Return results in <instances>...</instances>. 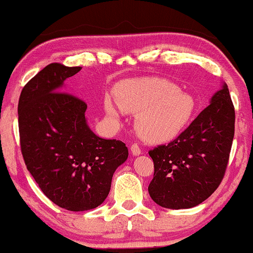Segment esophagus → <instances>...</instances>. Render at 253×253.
<instances>
[{"mask_svg": "<svg viewBox=\"0 0 253 253\" xmlns=\"http://www.w3.org/2000/svg\"><path fill=\"white\" fill-rule=\"evenodd\" d=\"M130 149H131V153H132L133 156H138V155H140V154H141L140 147H139V145L135 144V142H134V144L131 145Z\"/></svg>", "mask_w": 253, "mask_h": 253, "instance_id": "34e87169", "label": "esophagus"}]
</instances>
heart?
<instances>
[{
  "label": "heart",
  "instance_id": "1",
  "mask_svg": "<svg viewBox=\"0 0 253 253\" xmlns=\"http://www.w3.org/2000/svg\"><path fill=\"white\" fill-rule=\"evenodd\" d=\"M120 109L135 115V130L148 142H164L178 137L195 112L196 104L188 92L162 79L126 80L114 91ZM105 109L118 118L111 99H105Z\"/></svg>",
  "mask_w": 253,
  "mask_h": 253
}]
</instances>
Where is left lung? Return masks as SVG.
Masks as SVG:
<instances>
[{"label":"left lung","instance_id":"left-lung-1","mask_svg":"<svg viewBox=\"0 0 253 253\" xmlns=\"http://www.w3.org/2000/svg\"><path fill=\"white\" fill-rule=\"evenodd\" d=\"M234 129L235 111L224 83L184 132L148 152L154 162L148 193L154 202L179 210L211 196L225 175Z\"/></svg>","mask_w":253,"mask_h":253}]
</instances>
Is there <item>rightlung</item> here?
Wrapping results in <instances>:
<instances>
[{"instance_id": "obj_1", "label": "right lung", "mask_w": 253, "mask_h": 253, "mask_svg": "<svg viewBox=\"0 0 253 253\" xmlns=\"http://www.w3.org/2000/svg\"><path fill=\"white\" fill-rule=\"evenodd\" d=\"M81 67L58 63L40 71L18 102L20 148L36 184L47 199L69 211H86L104 202L115 170L127 159L124 142L94 134L86 104L61 91Z\"/></svg>"}]
</instances>
